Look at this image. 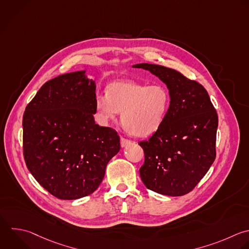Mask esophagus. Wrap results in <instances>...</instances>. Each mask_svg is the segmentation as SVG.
<instances>
[{"label":"esophagus","instance_id":"34e87169","mask_svg":"<svg viewBox=\"0 0 249 249\" xmlns=\"http://www.w3.org/2000/svg\"><path fill=\"white\" fill-rule=\"evenodd\" d=\"M130 143H131V141H129V140L124 138V137H121V146H122L123 148L128 146Z\"/></svg>","mask_w":249,"mask_h":249}]
</instances>
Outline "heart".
<instances>
[{
	"instance_id": "obj_1",
	"label": "heart",
	"mask_w": 249,
	"mask_h": 249,
	"mask_svg": "<svg viewBox=\"0 0 249 249\" xmlns=\"http://www.w3.org/2000/svg\"><path fill=\"white\" fill-rule=\"evenodd\" d=\"M169 102V93L160 85L121 81L108 87L107 95L96 96L95 109L103 124L116 120L121 113L126 131L137 137H146L160 127Z\"/></svg>"
}]
</instances>
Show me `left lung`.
Instances as JSON below:
<instances>
[{
  "instance_id": "left-lung-1",
  "label": "left lung",
  "mask_w": 249,
  "mask_h": 249,
  "mask_svg": "<svg viewBox=\"0 0 249 249\" xmlns=\"http://www.w3.org/2000/svg\"><path fill=\"white\" fill-rule=\"evenodd\" d=\"M142 68L166 85L169 107L160 127L139 145L145 161L139 169L146 188L171 196L191 192L213 163L218 116L206 89L176 70L149 63Z\"/></svg>"
}]
</instances>
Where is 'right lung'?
Returning a JSON list of instances; mask_svg holds the SVG:
<instances>
[{
  "mask_svg": "<svg viewBox=\"0 0 249 249\" xmlns=\"http://www.w3.org/2000/svg\"><path fill=\"white\" fill-rule=\"evenodd\" d=\"M95 90L87 70L63 74L47 82L25 109L27 168L60 199L92 194L121 149L117 131L95 124Z\"/></svg>",
  "mask_w": 249,
  "mask_h": 249,
  "instance_id": "right-lung-1",
  "label": "right lung"
}]
</instances>
